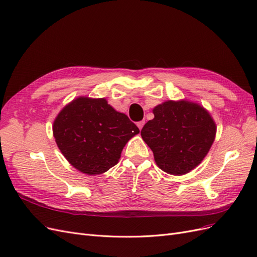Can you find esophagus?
I'll return each instance as SVG.
<instances>
[{"label":"esophagus","instance_id":"esophagus-1","mask_svg":"<svg viewBox=\"0 0 257 257\" xmlns=\"http://www.w3.org/2000/svg\"><path fill=\"white\" fill-rule=\"evenodd\" d=\"M144 123H145V121L144 120H142V121H139L137 125H138V127H139V129L140 130H142V128H143V126H144Z\"/></svg>","mask_w":257,"mask_h":257}]
</instances>
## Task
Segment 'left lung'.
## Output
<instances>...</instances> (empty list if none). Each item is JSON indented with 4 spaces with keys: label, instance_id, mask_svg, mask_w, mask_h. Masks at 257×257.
Wrapping results in <instances>:
<instances>
[{
    "label": "left lung",
    "instance_id": "obj_1",
    "mask_svg": "<svg viewBox=\"0 0 257 257\" xmlns=\"http://www.w3.org/2000/svg\"><path fill=\"white\" fill-rule=\"evenodd\" d=\"M141 136L153 151L156 164L170 175L181 176L204 160L216 139L210 113L195 101L167 100L153 109Z\"/></svg>",
    "mask_w": 257,
    "mask_h": 257
}]
</instances>
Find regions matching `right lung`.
<instances>
[{
  "label": "right lung",
  "instance_id": "right-lung-1",
  "mask_svg": "<svg viewBox=\"0 0 257 257\" xmlns=\"http://www.w3.org/2000/svg\"><path fill=\"white\" fill-rule=\"evenodd\" d=\"M57 147L72 167L86 175L109 171L139 128L105 98L79 96L56 115L52 126Z\"/></svg>",
  "mask_w": 257,
  "mask_h": 257
}]
</instances>
